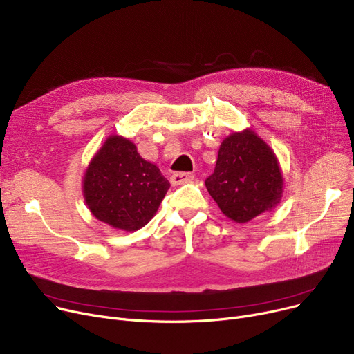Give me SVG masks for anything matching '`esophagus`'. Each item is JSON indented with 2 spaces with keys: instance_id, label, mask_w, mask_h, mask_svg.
<instances>
[{
  "instance_id": "34e87169",
  "label": "esophagus",
  "mask_w": 354,
  "mask_h": 354,
  "mask_svg": "<svg viewBox=\"0 0 354 354\" xmlns=\"http://www.w3.org/2000/svg\"><path fill=\"white\" fill-rule=\"evenodd\" d=\"M194 178V176L192 173H174L170 177V183L173 186H180V184H186V183H192Z\"/></svg>"
}]
</instances>
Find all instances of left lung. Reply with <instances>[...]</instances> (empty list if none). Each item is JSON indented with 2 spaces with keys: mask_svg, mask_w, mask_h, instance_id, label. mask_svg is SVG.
<instances>
[{
  "mask_svg": "<svg viewBox=\"0 0 354 354\" xmlns=\"http://www.w3.org/2000/svg\"><path fill=\"white\" fill-rule=\"evenodd\" d=\"M206 189L226 217L248 223L281 203L283 177L278 157L252 128L233 132L218 147Z\"/></svg>",
  "mask_w": 354,
  "mask_h": 354,
  "instance_id": "1",
  "label": "left lung"
}]
</instances>
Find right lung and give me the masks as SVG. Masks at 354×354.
<instances>
[{
	"mask_svg": "<svg viewBox=\"0 0 354 354\" xmlns=\"http://www.w3.org/2000/svg\"><path fill=\"white\" fill-rule=\"evenodd\" d=\"M170 189L160 168L144 160L131 140L112 133L89 161L83 198L99 222L136 232L153 218Z\"/></svg>",
	"mask_w": 354,
	"mask_h": 354,
	"instance_id": "add662e5",
	"label": "right lung"
}]
</instances>
